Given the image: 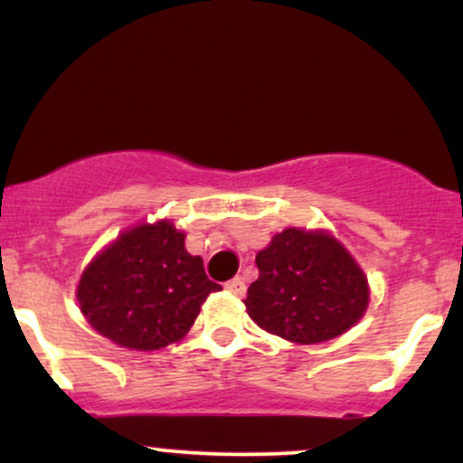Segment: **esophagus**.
Returning a JSON list of instances; mask_svg holds the SVG:
<instances>
[{
	"label": "esophagus",
	"mask_w": 463,
	"mask_h": 463,
	"mask_svg": "<svg viewBox=\"0 0 463 463\" xmlns=\"http://www.w3.org/2000/svg\"><path fill=\"white\" fill-rule=\"evenodd\" d=\"M226 289L231 291L232 296H237V298H241V296L246 294V283H243L241 276H235V279H232V280H228Z\"/></svg>",
	"instance_id": "1"
}]
</instances>
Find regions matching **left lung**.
Returning <instances> with one entry per match:
<instances>
[{
    "label": "left lung",
    "instance_id": "obj_1",
    "mask_svg": "<svg viewBox=\"0 0 463 463\" xmlns=\"http://www.w3.org/2000/svg\"><path fill=\"white\" fill-rule=\"evenodd\" d=\"M259 279L243 300L263 331L322 344L353 328L370 305L368 276L331 232L291 226L257 254Z\"/></svg>",
    "mask_w": 463,
    "mask_h": 463
}]
</instances>
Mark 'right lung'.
<instances>
[{
  "mask_svg": "<svg viewBox=\"0 0 463 463\" xmlns=\"http://www.w3.org/2000/svg\"><path fill=\"white\" fill-rule=\"evenodd\" d=\"M172 220L139 222L84 268L76 298L84 320L128 350H158L178 342L222 287L206 279L200 257L187 252Z\"/></svg>",
  "mask_w": 463,
  "mask_h": 463,
  "instance_id": "right-lung-1",
  "label": "right lung"
}]
</instances>
